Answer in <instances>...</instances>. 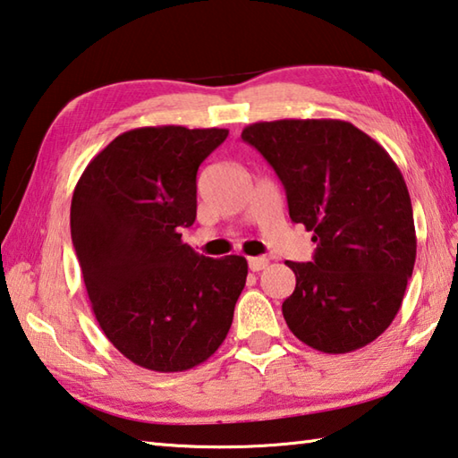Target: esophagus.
I'll use <instances>...</instances> for the list:
<instances>
[{
	"mask_svg": "<svg viewBox=\"0 0 458 458\" xmlns=\"http://www.w3.org/2000/svg\"><path fill=\"white\" fill-rule=\"evenodd\" d=\"M266 266H268V260H266V258H260V256L248 258V268H250L252 272H260L266 268Z\"/></svg>",
	"mask_w": 458,
	"mask_h": 458,
	"instance_id": "obj_1",
	"label": "esophagus"
}]
</instances>
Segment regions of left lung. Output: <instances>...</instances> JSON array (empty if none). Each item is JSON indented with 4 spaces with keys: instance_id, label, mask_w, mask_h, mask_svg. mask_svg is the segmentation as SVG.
Wrapping results in <instances>:
<instances>
[{
    "instance_id": "obj_1",
    "label": "left lung",
    "mask_w": 458,
    "mask_h": 458,
    "mask_svg": "<svg viewBox=\"0 0 458 458\" xmlns=\"http://www.w3.org/2000/svg\"><path fill=\"white\" fill-rule=\"evenodd\" d=\"M278 174L293 222L312 232V262H286L282 304L293 335L316 351L352 352L401 309L417 258L409 190L393 157L343 120L258 122L242 130Z\"/></svg>"
}]
</instances>
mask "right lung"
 <instances>
[{
    "instance_id": "add662e5",
    "label": "right lung",
    "mask_w": 458,
    "mask_h": 458,
    "mask_svg": "<svg viewBox=\"0 0 458 458\" xmlns=\"http://www.w3.org/2000/svg\"><path fill=\"white\" fill-rule=\"evenodd\" d=\"M224 128L148 126L112 140L78 180L70 226L91 310L138 367L182 372L218 351L246 284L244 256L182 242L196 220V174Z\"/></svg>"
}]
</instances>
